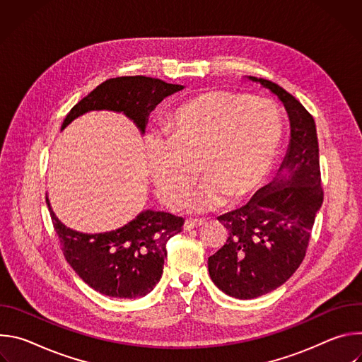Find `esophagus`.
I'll return each instance as SVG.
<instances>
[{"instance_id":"esophagus-1","label":"esophagus","mask_w":362,"mask_h":362,"mask_svg":"<svg viewBox=\"0 0 362 362\" xmlns=\"http://www.w3.org/2000/svg\"><path fill=\"white\" fill-rule=\"evenodd\" d=\"M204 223V221H196V219H186L185 223H183V229L185 230H190V229H194V228H199Z\"/></svg>"}]
</instances>
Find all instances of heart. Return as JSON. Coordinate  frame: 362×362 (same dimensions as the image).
I'll use <instances>...</instances> for the list:
<instances>
[{
	"instance_id": "1",
	"label": "heart",
	"mask_w": 362,
	"mask_h": 362,
	"mask_svg": "<svg viewBox=\"0 0 362 362\" xmlns=\"http://www.w3.org/2000/svg\"><path fill=\"white\" fill-rule=\"evenodd\" d=\"M281 129L279 110L265 97L215 90L183 101L163 127L166 140L146 141L159 199L179 208L199 168L204 177L187 200L190 212L215 211L226 199L245 200L268 173Z\"/></svg>"
}]
</instances>
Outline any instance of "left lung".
<instances>
[{
    "label": "left lung",
    "mask_w": 362,
    "mask_h": 362,
    "mask_svg": "<svg viewBox=\"0 0 362 362\" xmlns=\"http://www.w3.org/2000/svg\"><path fill=\"white\" fill-rule=\"evenodd\" d=\"M249 78L284 103L291 141L276 177L240 209L218 218L229 236L208 259L209 275L222 292L238 299L265 295L293 275L324 200L314 117L281 86Z\"/></svg>",
    "instance_id": "obj_1"
}]
</instances>
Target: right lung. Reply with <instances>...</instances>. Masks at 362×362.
Instances as JSON below:
<instances>
[{"label": "right lung", "instance_id": "1", "mask_svg": "<svg viewBox=\"0 0 362 362\" xmlns=\"http://www.w3.org/2000/svg\"><path fill=\"white\" fill-rule=\"evenodd\" d=\"M182 88L144 76L106 80L69 112L62 129L87 112L113 110L124 113L144 133L148 113ZM45 202L69 265L90 288L112 298H140L156 286L163 274L166 243L182 232L185 222L172 214L144 211L120 229L87 235L66 228L47 196Z\"/></svg>", "mask_w": 362, "mask_h": 362}]
</instances>
